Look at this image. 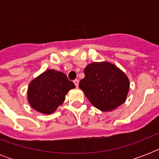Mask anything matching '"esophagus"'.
Here are the masks:
<instances>
[{
  "label": "esophagus",
  "instance_id": "1",
  "mask_svg": "<svg viewBox=\"0 0 159 159\" xmlns=\"http://www.w3.org/2000/svg\"><path fill=\"white\" fill-rule=\"evenodd\" d=\"M73 82H74V84H75V86H76V87H78V84H79V81H78V79H76V80H74V81H73Z\"/></svg>",
  "mask_w": 159,
  "mask_h": 159
}]
</instances>
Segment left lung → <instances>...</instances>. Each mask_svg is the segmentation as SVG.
<instances>
[{"mask_svg": "<svg viewBox=\"0 0 159 159\" xmlns=\"http://www.w3.org/2000/svg\"><path fill=\"white\" fill-rule=\"evenodd\" d=\"M84 73L79 87L96 108L111 111L125 102L129 81L116 65L108 62H92L85 67Z\"/></svg>", "mask_w": 159, "mask_h": 159, "instance_id": "left-lung-1", "label": "left lung"}]
</instances>
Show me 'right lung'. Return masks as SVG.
I'll use <instances>...</instances> for the list:
<instances>
[{
  "label": "right lung",
  "mask_w": 159,
  "mask_h": 159,
  "mask_svg": "<svg viewBox=\"0 0 159 159\" xmlns=\"http://www.w3.org/2000/svg\"><path fill=\"white\" fill-rule=\"evenodd\" d=\"M73 88L74 83L63 72L47 70L29 85L28 102L35 111L49 115L63 103L66 94Z\"/></svg>",
  "instance_id": "1"
}]
</instances>
